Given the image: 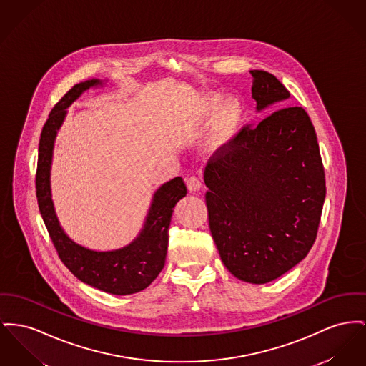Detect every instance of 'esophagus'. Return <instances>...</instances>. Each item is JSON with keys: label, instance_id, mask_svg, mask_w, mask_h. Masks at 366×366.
Masks as SVG:
<instances>
[{"label": "esophagus", "instance_id": "34e87169", "mask_svg": "<svg viewBox=\"0 0 366 366\" xmlns=\"http://www.w3.org/2000/svg\"><path fill=\"white\" fill-rule=\"evenodd\" d=\"M187 187H188L189 192H197V191H200L203 188V182H202V179L199 177L192 175V177L187 178Z\"/></svg>", "mask_w": 366, "mask_h": 366}]
</instances>
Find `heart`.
<instances>
[{"label": "heart", "mask_w": 366, "mask_h": 366, "mask_svg": "<svg viewBox=\"0 0 366 366\" xmlns=\"http://www.w3.org/2000/svg\"><path fill=\"white\" fill-rule=\"evenodd\" d=\"M219 102H221L219 95H210L204 98L199 110V116L196 119V124H194L196 129H204L209 124ZM217 110L214 122H213V129L209 139V145L214 149L225 147L235 138L237 131L242 126L243 105L237 98L231 97L227 101H224Z\"/></svg>", "instance_id": "1"}]
</instances>
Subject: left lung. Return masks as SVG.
Returning <instances> with one entry per match:
<instances>
[{"mask_svg": "<svg viewBox=\"0 0 366 366\" xmlns=\"http://www.w3.org/2000/svg\"><path fill=\"white\" fill-rule=\"evenodd\" d=\"M256 110L290 94L264 70H250ZM209 225L219 257L237 280L267 283L311 250L326 194L314 126L300 107L244 126L204 170Z\"/></svg>", "mask_w": 366, "mask_h": 366, "instance_id": "8db88e82", "label": "left lung"}]
</instances>
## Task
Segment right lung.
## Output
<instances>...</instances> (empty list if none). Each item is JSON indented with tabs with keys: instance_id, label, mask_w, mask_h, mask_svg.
I'll use <instances>...</instances> for the list:
<instances>
[{
	"instance_id": "right-lung-1",
	"label": "right lung",
	"mask_w": 366,
	"mask_h": 366,
	"mask_svg": "<svg viewBox=\"0 0 366 366\" xmlns=\"http://www.w3.org/2000/svg\"><path fill=\"white\" fill-rule=\"evenodd\" d=\"M99 86H104V81L98 79L76 84L51 110L44 124L39 145L36 175L37 202L44 224L67 269L76 278L95 289L124 296L148 287L163 269L169 246L172 209L187 194V187L181 177H175L163 184L153 194L139 235L122 249L97 252L76 243L66 235L58 221L51 194V164L55 138L65 120L66 109L86 89Z\"/></svg>"
}]
</instances>
